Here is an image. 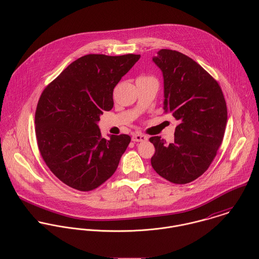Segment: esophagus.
<instances>
[{"label": "esophagus", "mask_w": 259, "mask_h": 259, "mask_svg": "<svg viewBox=\"0 0 259 259\" xmlns=\"http://www.w3.org/2000/svg\"><path fill=\"white\" fill-rule=\"evenodd\" d=\"M132 140H133V142H137V143L146 142V141H148V137L143 135V134H136V135L133 136Z\"/></svg>", "instance_id": "obj_1"}]
</instances>
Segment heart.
Segmentation results:
<instances>
[{"label": "heart", "instance_id": "heart-1", "mask_svg": "<svg viewBox=\"0 0 259 259\" xmlns=\"http://www.w3.org/2000/svg\"><path fill=\"white\" fill-rule=\"evenodd\" d=\"M141 78H153V77H151V76H141Z\"/></svg>", "mask_w": 259, "mask_h": 259}]
</instances>
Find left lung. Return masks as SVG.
I'll return each mask as SVG.
<instances>
[{"mask_svg": "<svg viewBox=\"0 0 259 259\" xmlns=\"http://www.w3.org/2000/svg\"><path fill=\"white\" fill-rule=\"evenodd\" d=\"M163 75L165 112L180 124L175 142L151 137L155 152L150 162L166 181L185 185L206 171L222 145L227 108L219 82L184 54L162 49L152 58Z\"/></svg>", "mask_w": 259, "mask_h": 259, "instance_id": "8db88e82", "label": "left lung"}]
</instances>
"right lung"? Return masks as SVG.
Segmentation results:
<instances>
[{"instance_id": "obj_1", "label": "right lung", "mask_w": 259, "mask_h": 259, "mask_svg": "<svg viewBox=\"0 0 259 259\" xmlns=\"http://www.w3.org/2000/svg\"><path fill=\"white\" fill-rule=\"evenodd\" d=\"M140 58L83 56L41 93L35 114L37 147L48 167L65 185L90 191L116 170L131 137L111 136L107 141L98 121L112 109L114 87Z\"/></svg>"}]
</instances>
